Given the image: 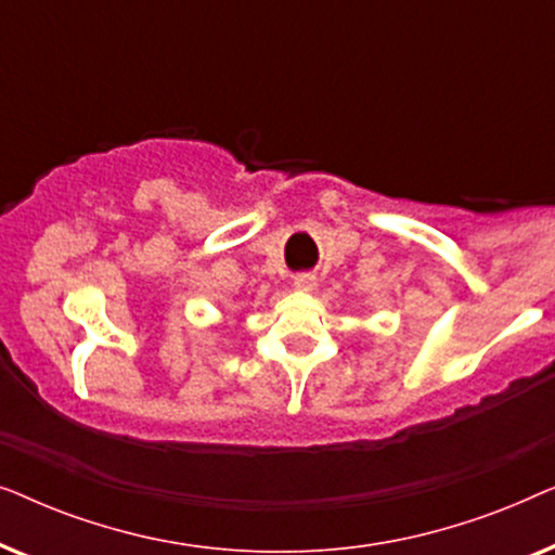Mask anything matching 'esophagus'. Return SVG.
<instances>
[{
    "label": "esophagus",
    "mask_w": 555,
    "mask_h": 555,
    "mask_svg": "<svg viewBox=\"0 0 555 555\" xmlns=\"http://www.w3.org/2000/svg\"><path fill=\"white\" fill-rule=\"evenodd\" d=\"M293 285L298 287V291H313L315 275H313V272H298V275L293 278Z\"/></svg>",
    "instance_id": "esophagus-1"
}]
</instances>
